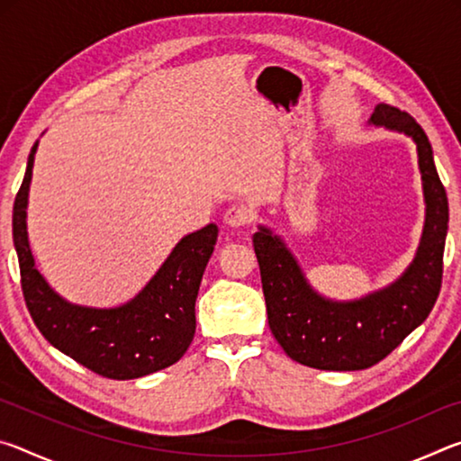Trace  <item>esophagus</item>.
<instances>
[{
	"label": "esophagus",
	"instance_id": "34e87169",
	"mask_svg": "<svg viewBox=\"0 0 461 461\" xmlns=\"http://www.w3.org/2000/svg\"><path fill=\"white\" fill-rule=\"evenodd\" d=\"M223 221L228 223L230 228H246V225L252 223V213H249V209L246 207L233 205L223 213Z\"/></svg>",
	"mask_w": 461,
	"mask_h": 461
}]
</instances>
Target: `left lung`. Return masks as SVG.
<instances>
[{
	"label": "left lung",
	"instance_id": "obj_1",
	"mask_svg": "<svg viewBox=\"0 0 461 461\" xmlns=\"http://www.w3.org/2000/svg\"><path fill=\"white\" fill-rule=\"evenodd\" d=\"M374 126L402 131L417 144L427 217L419 252L407 272L384 291L354 303H333L307 285L280 238L260 228L252 236L268 325L291 360L317 370H366L401 346L431 313L443 278L449 207L423 128L388 104L374 109Z\"/></svg>",
	"mask_w": 461,
	"mask_h": 461
}]
</instances>
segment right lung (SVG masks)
<instances>
[{
    "label": "right lung",
    "instance_id": "obj_1",
    "mask_svg": "<svg viewBox=\"0 0 461 461\" xmlns=\"http://www.w3.org/2000/svg\"><path fill=\"white\" fill-rule=\"evenodd\" d=\"M38 142L28 156L24 181L14 201V246L26 307L41 333L62 354L112 380L142 378L183 357L194 335V301L217 225L189 233L170 252L136 299L115 309L71 305L46 285L34 267L26 231V205Z\"/></svg>",
    "mask_w": 461,
    "mask_h": 461
}]
</instances>
